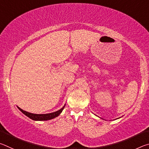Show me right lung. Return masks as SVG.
<instances>
[{
	"instance_id": "right-lung-1",
	"label": "right lung",
	"mask_w": 149,
	"mask_h": 149,
	"mask_svg": "<svg viewBox=\"0 0 149 149\" xmlns=\"http://www.w3.org/2000/svg\"><path fill=\"white\" fill-rule=\"evenodd\" d=\"M65 107V106H64ZM64 107H63L61 109L56 111V112H52V113H50V114H32V113H29L27 112L26 111L23 110L21 109L19 107H17V108H19V110L21 111V112L24 114L26 116H27V117H29L31 119L33 120H38V121H42V120H49L51 119H53V118H56L57 116H58L60 115V113L62 112V111L64 109Z\"/></svg>"
}]
</instances>
